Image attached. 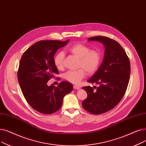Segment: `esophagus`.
Segmentation results:
<instances>
[{
  "mask_svg": "<svg viewBox=\"0 0 146 146\" xmlns=\"http://www.w3.org/2000/svg\"><path fill=\"white\" fill-rule=\"evenodd\" d=\"M73 88L76 89V90H79L80 89V86H78V85H74L73 86Z\"/></svg>",
  "mask_w": 146,
  "mask_h": 146,
  "instance_id": "1",
  "label": "esophagus"
}]
</instances>
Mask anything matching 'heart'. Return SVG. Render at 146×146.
I'll return each instance as SVG.
<instances>
[{
	"label": "heart",
	"mask_w": 146,
	"mask_h": 146,
	"mask_svg": "<svg viewBox=\"0 0 146 146\" xmlns=\"http://www.w3.org/2000/svg\"><path fill=\"white\" fill-rule=\"evenodd\" d=\"M68 51L79 58L77 70L68 71L64 74V78L70 83L78 84L84 79L85 72L88 74H92L98 69L101 61L102 54L98 50L91 49L90 47L83 43L73 44L68 48ZM64 55L62 52H58L54 56V63L59 70L63 68Z\"/></svg>",
	"instance_id": "1"
}]
</instances>
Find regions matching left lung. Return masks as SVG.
Instances as JSON below:
<instances>
[{"mask_svg":"<svg viewBox=\"0 0 146 146\" xmlns=\"http://www.w3.org/2000/svg\"><path fill=\"white\" fill-rule=\"evenodd\" d=\"M89 41H98L105 46L103 61L88 82L98 85L82 88L87 98L82 102L84 109L94 115L108 111L116 106L126 92L129 80L131 66L123 48L116 40L106 36L90 37Z\"/></svg>","mask_w":146,"mask_h":146,"instance_id":"left-lung-1","label":"left lung"}]
</instances>
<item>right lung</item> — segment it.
Segmentation results:
<instances>
[{
  "label": "right lung",
  "mask_w": 146,
  "mask_h": 146,
  "mask_svg": "<svg viewBox=\"0 0 146 146\" xmlns=\"http://www.w3.org/2000/svg\"><path fill=\"white\" fill-rule=\"evenodd\" d=\"M69 40H40L29 48L23 54L17 76L23 94L33 109L43 114H52L62 106L63 98L73 90V85L62 81L57 87L47 82L59 74L54 63V55L66 46Z\"/></svg>",
  "instance_id": "right-lung-1"
}]
</instances>
